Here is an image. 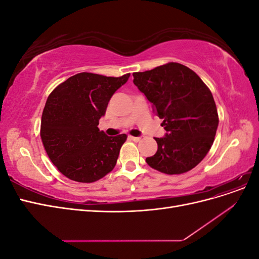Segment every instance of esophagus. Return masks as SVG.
<instances>
[{
    "label": "esophagus",
    "mask_w": 259,
    "mask_h": 259,
    "mask_svg": "<svg viewBox=\"0 0 259 259\" xmlns=\"http://www.w3.org/2000/svg\"><path fill=\"white\" fill-rule=\"evenodd\" d=\"M128 138H130L131 140H133V142H135V143H138L139 140L142 139L140 137H134V136H128Z\"/></svg>",
    "instance_id": "34e87169"
}]
</instances>
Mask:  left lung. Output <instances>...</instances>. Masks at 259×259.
I'll return each mask as SVG.
<instances>
[{"instance_id":"8db88e82","label":"left lung","mask_w":259,"mask_h":259,"mask_svg":"<svg viewBox=\"0 0 259 259\" xmlns=\"http://www.w3.org/2000/svg\"><path fill=\"white\" fill-rule=\"evenodd\" d=\"M133 76L166 131L164 137L154 138L158 151L146 159L148 165L168 175L197 166L209 151L218 127L216 105L207 86L177 62Z\"/></svg>"}]
</instances>
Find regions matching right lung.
<instances>
[{
	"label": "right lung",
	"mask_w": 259,
	"mask_h": 259,
	"mask_svg": "<svg viewBox=\"0 0 259 259\" xmlns=\"http://www.w3.org/2000/svg\"><path fill=\"white\" fill-rule=\"evenodd\" d=\"M130 73L120 77L82 72L55 89L43 110L41 138L45 151L62 175L94 183L114 168L127 136L99 131L109 100Z\"/></svg>",
	"instance_id": "obj_1"
}]
</instances>
